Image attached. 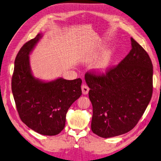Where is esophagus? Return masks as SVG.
<instances>
[{"label": "esophagus", "instance_id": "esophagus-1", "mask_svg": "<svg viewBox=\"0 0 161 161\" xmlns=\"http://www.w3.org/2000/svg\"><path fill=\"white\" fill-rule=\"evenodd\" d=\"M81 89H82V94H84V95L88 94V92L89 91V86H87L86 85H85V84L82 85V86H81Z\"/></svg>", "mask_w": 161, "mask_h": 161}]
</instances>
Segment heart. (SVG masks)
Returning <instances> with one entry per match:
<instances>
[{
    "instance_id": "obj_1",
    "label": "heart",
    "mask_w": 161,
    "mask_h": 161,
    "mask_svg": "<svg viewBox=\"0 0 161 161\" xmlns=\"http://www.w3.org/2000/svg\"><path fill=\"white\" fill-rule=\"evenodd\" d=\"M109 64V57L108 56H103L99 61L97 62L95 66V69L99 72H103Z\"/></svg>"
}]
</instances>
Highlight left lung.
Masks as SVG:
<instances>
[{
	"label": "left lung",
	"instance_id": "obj_1",
	"mask_svg": "<svg viewBox=\"0 0 161 161\" xmlns=\"http://www.w3.org/2000/svg\"><path fill=\"white\" fill-rule=\"evenodd\" d=\"M131 50L118 65L85 76L92 105L91 130L101 138L132 130L152 97V61L137 42L131 38Z\"/></svg>",
	"mask_w": 161,
	"mask_h": 161
}]
</instances>
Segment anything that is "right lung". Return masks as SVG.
<instances>
[{"label": "right lung", "mask_w": 161, "mask_h": 161, "mask_svg": "<svg viewBox=\"0 0 161 161\" xmlns=\"http://www.w3.org/2000/svg\"><path fill=\"white\" fill-rule=\"evenodd\" d=\"M42 34L26 42L14 60L11 88L23 122L36 132L55 136L64 129L68 110L82 95L81 79L42 82L31 74L30 55Z\"/></svg>", "instance_id": "add662e5"}]
</instances>
